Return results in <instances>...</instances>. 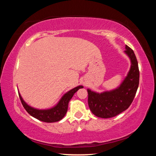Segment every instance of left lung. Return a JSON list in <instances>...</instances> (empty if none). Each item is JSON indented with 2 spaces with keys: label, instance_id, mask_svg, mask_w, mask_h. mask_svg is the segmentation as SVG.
Listing matches in <instances>:
<instances>
[{
  "label": "left lung",
  "instance_id": "1",
  "mask_svg": "<svg viewBox=\"0 0 156 156\" xmlns=\"http://www.w3.org/2000/svg\"><path fill=\"white\" fill-rule=\"evenodd\" d=\"M125 53L131 60L127 75L117 88L97 93L87 89L88 104L91 112L97 117L109 118L127 109L133 102L139 85L138 64L133 50L125 46Z\"/></svg>",
  "mask_w": 156,
  "mask_h": 156
}]
</instances>
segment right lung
<instances>
[{"mask_svg":"<svg viewBox=\"0 0 156 156\" xmlns=\"http://www.w3.org/2000/svg\"><path fill=\"white\" fill-rule=\"evenodd\" d=\"M81 88H83V86L79 85L71 89L63 95L58 102L55 106L45 109H39L30 106L23 99L20 93H18V94H19L20 101L22 102L23 107L31 116L44 122H55L60 121L64 118L67 112L68 105L70 100L72 99L76 92Z\"/></svg>","mask_w":156,"mask_h":156,"instance_id":"add662e5","label":"right lung"}]
</instances>
